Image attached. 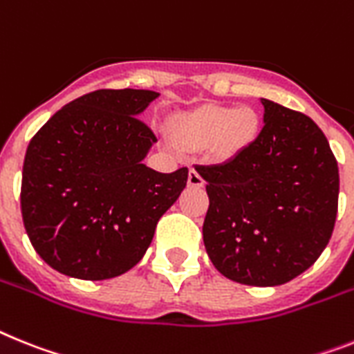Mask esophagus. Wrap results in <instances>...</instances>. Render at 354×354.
Instances as JSON below:
<instances>
[{"instance_id": "obj_1", "label": "esophagus", "mask_w": 354, "mask_h": 354, "mask_svg": "<svg viewBox=\"0 0 354 354\" xmlns=\"http://www.w3.org/2000/svg\"><path fill=\"white\" fill-rule=\"evenodd\" d=\"M187 183H189L191 187H203L205 180L200 176V172L191 169V171H189V178H187Z\"/></svg>"}]
</instances>
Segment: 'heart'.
I'll list each match as a JSON object with an SVG mask.
<instances>
[{
    "instance_id": "heart-1",
    "label": "heart",
    "mask_w": 354,
    "mask_h": 354,
    "mask_svg": "<svg viewBox=\"0 0 354 354\" xmlns=\"http://www.w3.org/2000/svg\"><path fill=\"white\" fill-rule=\"evenodd\" d=\"M261 117L250 106H203L176 122L178 142L189 149H207L214 158L230 160L257 140Z\"/></svg>"
}]
</instances>
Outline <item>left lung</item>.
<instances>
[{
  "label": "left lung",
  "instance_id": "obj_1",
  "mask_svg": "<svg viewBox=\"0 0 354 354\" xmlns=\"http://www.w3.org/2000/svg\"><path fill=\"white\" fill-rule=\"evenodd\" d=\"M257 140L221 165H198L209 210L203 243L219 273L248 286L295 279L328 246L338 210V165L310 117L263 99Z\"/></svg>",
  "mask_w": 354,
  "mask_h": 354
}]
</instances>
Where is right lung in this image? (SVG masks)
I'll list each match as a JSON object with an SVG mask.
<instances>
[{"instance_id": "1", "label": "right lung", "mask_w": 354, "mask_h": 354, "mask_svg": "<svg viewBox=\"0 0 354 354\" xmlns=\"http://www.w3.org/2000/svg\"><path fill=\"white\" fill-rule=\"evenodd\" d=\"M149 90H97L71 100L28 144L21 214L41 259L84 281L126 273L187 185L189 169L145 167L156 136L138 118Z\"/></svg>"}]
</instances>
